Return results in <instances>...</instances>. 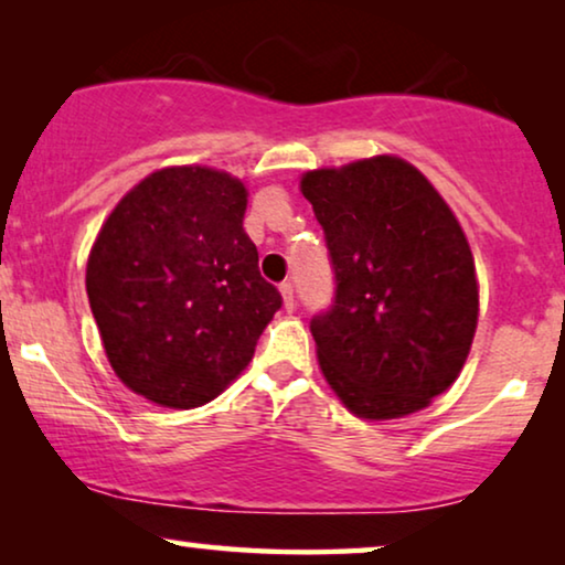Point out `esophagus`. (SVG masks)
Wrapping results in <instances>:
<instances>
[{"label": "esophagus", "mask_w": 565, "mask_h": 565, "mask_svg": "<svg viewBox=\"0 0 565 565\" xmlns=\"http://www.w3.org/2000/svg\"><path fill=\"white\" fill-rule=\"evenodd\" d=\"M280 292H282V303L288 311H292V306H296V290H292L290 282H282L280 285Z\"/></svg>", "instance_id": "esophagus-1"}]
</instances>
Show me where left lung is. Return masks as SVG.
<instances>
[{"mask_svg":"<svg viewBox=\"0 0 565 565\" xmlns=\"http://www.w3.org/2000/svg\"><path fill=\"white\" fill-rule=\"evenodd\" d=\"M327 238L334 298L311 319L319 365L362 419L419 412L460 375L478 321L476 265L460 223L396 157L300 180Z\"/></svg>","mask_w":565,"mask_h":565,"instance_id":"left-lung-1","label":"left lung"}]
</instances>
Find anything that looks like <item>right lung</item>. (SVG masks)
<instances>
[{"mask_svg": "<svg viewBox=\"0 0 565 565\" xmlns=\"http://www.w3.org/2000/svg\"><path fill=\"white\" fill-rule=\"evenodd\" d=\"M246 190L207 167L161 169L105 221L87 296L107 360L169 408L213 401L249 365L282 296L244 231Z\"/></svg>", "mask_w": 565, "mask_h": 565, "instance_id": "1", "label": "right lung"}]
</instances>
